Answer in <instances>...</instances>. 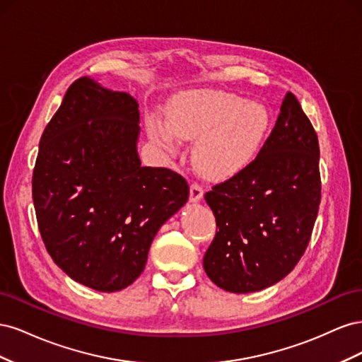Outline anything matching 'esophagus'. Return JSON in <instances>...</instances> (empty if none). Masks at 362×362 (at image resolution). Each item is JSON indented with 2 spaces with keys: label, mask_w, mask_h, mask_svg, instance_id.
Masks as SVG:
<instances>
[{
  "label": "esophagus",
  "mask_w": 362,
  "mask_h": 362,
  "mask_svg": "<svg viewBox=\"0 0 362 362\" xmlns=\"http://www.w3.org/2000/svg\"><path fill=\"white\" fill-rule=\"evenodd\" d=\"M202 194H204L202 185L198 184V182H192V185H190V201H193V202L201 201Z\"/></svg>",
  "instance_id": "1"
}]
</instances>
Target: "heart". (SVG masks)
Instances as JSON below:
<instances>
[{"instance_id":"b5f03b06","label":"heart","mask_w":362,"mask_h":362,"mask_svg":"<svg viewBox=\"0 0 362 362\" xmlns=\"http://www.w3.org/2000/svg\"><path fill=\"white\" fill-rule=\"evenodd\" d=\"M172 133L196 140L194 161L211 178H225L254 160L270 127V113L259 103L246 101L221 90L189 92L168 110ZM149 134L158 145L172 146V134L154 116L148 119Z\"/></svg>"}]
</instances>
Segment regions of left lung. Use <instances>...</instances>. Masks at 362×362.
Returning <instances> with one entry per match:
<instances>
[{"label":"left lung","instance_id":"8db88e82","mask_svg":"<svg viewBox=\"0 0 362 362\" xmlns=\"http://www.w3.org/2000/svg\"><path fill=\"white\" fill-rule=\"evenodd\" d=\"M319 154L315 129L288 92L258 156L205 193L217 228L204 269L217 287L259 291L298 264L319 213Z\"/></svg>","mask_w":362,"mask_h":362}]
</instances>
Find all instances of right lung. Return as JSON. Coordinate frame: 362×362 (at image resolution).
<instances>
[{"mask_svg":"<svg viewBox=\"0 0 362 362\" xmlns=\"http://www.w3.org/2000/svg\"><path fill=\"white\" fill-rule=\"evenodd\" d=\"M139 104L93 80H75L43 129L33 170L39 231L74 281L112 293L144 272L160 226L189 199L168 168H141Z\"/></svg>","mask_w":362,"mask_h":362,"instance_id":"1","label":"right lung"}]
</instances>
